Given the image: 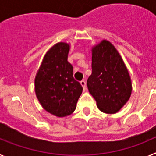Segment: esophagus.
Here are the masks:
<instances>
[{
    "mask_svg": "<svg viewBox=\"0 0 156 156\" xmlns=\"http://www.w3.org/2000/svg\"><path fill=\"white\" fill-rule=\"evenodd\" d=\"M80 84L81 86L83 87V90H86L87 88V84H86V82H85V80H82L80 81Z\"/></svg>",
    "mask_w": 156,
    "mask_h": 156,
    "instance_id": "obj_1",
    "label": "esophagus"
}]
</instances>
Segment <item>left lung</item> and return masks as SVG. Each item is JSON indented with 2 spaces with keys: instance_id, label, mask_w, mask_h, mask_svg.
Segmentation results:
<instances>
[{
  "instance_id": "8db88e82",
  "label": "left lung",
  "mask_w": 156,
  "mask_h": 156,
  "mask_svg": "<svg viewBox=\"0 0 156 156\" xmlns=\"http://www.w3.org/2000/svg\"><path fill=\"white\" fill-rule=\"evenodd\" d=\"M92 73L87 85L102 112L114 114L128 101L131 79L122 57L111 42L103 40L92 48Z\"/></svg>"
}]
</instances>
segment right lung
<instances>
[{
    "label": "right lung",
    "instance_id": "right-lung-1",
    "mask_svg": "<svg viewBox=\"0 0 156 156\" xmlns=\"http://www.w3.org/2000/svg\"><path fill=\"white\" fill-rule=\"evenodd\" d=\"M70 46L59 42L45 54L35 77V93L41 106L58 117L75 111L83 87L73 78V68L68 62Z\"/></svg>",
    "mask_w": 156,
    "mask_h": 156
}]
</instances>
